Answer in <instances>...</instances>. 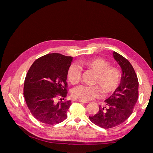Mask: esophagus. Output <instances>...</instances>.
<instances>
[{"instance_id": "1", "label": "esophagus", "mask_w": 153, "mask_h": 153, "mask_svg": "<svg viewBox=\"0 0 153 153\" xmlns=\"http://www.w3.org/2000/svg\"><path fill=\"white\" fill-rule=\"evenodd\" d=\"M76 101H78V102H80V103H87L88 102L87 101H85L84 100H76Z\"/></svg>"}]
</instances>
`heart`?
<instances>
[{
    "label": "heart",
    "instance_id": "b5f03b06",
    "mask_svg": "<svg viewBox=\"0 0 153 153\" xmlns=\"http://www.w3.org/2000/svg\"><path fill=\"white\" fill-rule=\"evenodd\" d=\"M81 64L95 73L94 84H98L104 93H110L117 89L121 75L119 69L115 67H110V63L102 58H93L84 60ZM81 70L77 64H72L68 71L69 80L72 84H76L80 79ZM100 89L98 85H80L76 87L73 91L75 98L84 101H89L98 96Z\"/></svg>",
    "mask_w": 153,
    "mask_h": 153
}]
</instances>
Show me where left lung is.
<instances>
[{
	"label": "left lung",
	"mask_w": 153,
	"mask_h": 153,
	"mask_svg": "<svg viewBox=\"0 0 153 153\" xmlns=\"http://www.w3.org/2000/svg\"><path fill=\"white\" fill-rule=\"evenodd\" d=\"M114 58L122 69L121 83L112 95L100 106L99 112L89 116L92 123L102 128L108 129L124 123L133 113L138 97V81L135 70L126 59L113 52Z\"/></svg>",
	"instance_id": "8db88e82"
}]
</instances>
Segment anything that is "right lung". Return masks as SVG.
I'll return each instance as SVG.
<instances>
[{
	"label": "right lung",
	"mask_w": 153,
	"mask_h": 153,
	"mask_svg": "<svg viewBox=\"0 0 153 153\" xmlns=\"http://www.w3.org/2000/svg\"><path fill=\"white\" fill-rule=\"evenodd\" d=\"M73 57L53 53L36 59L25 77L24 95L32 115L39 122L53 125L65 120L71 101L56 102L68 94L67 76ZM61 100V99H60Z\"/></svg>",
	"instance_id": "1"
}]
</instances>
